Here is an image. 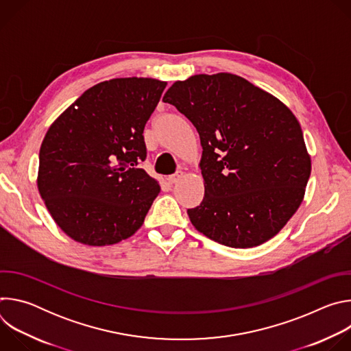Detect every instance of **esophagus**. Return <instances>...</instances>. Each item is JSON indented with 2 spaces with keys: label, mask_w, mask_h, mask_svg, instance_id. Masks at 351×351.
<instances>
[{
  "label": "esophagus",
  "mask_w": 351,
  "mask_h": 351,
  "mask_svg": "<svg viewBox=\"0 0 351 351\" xmlns=\"http://www.w3.org/2000/svg\"><path fill=\"white\" fill-rule=\"evenodd\" d=\"M182 176H183V172H176L175 175H171L169 178H168V182L171 183V184H173V183H176V182H179L180 179H182Z\"/></svg>",
  "instance_id": "34e87169"
}]
</instances>
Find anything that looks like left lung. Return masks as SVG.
<instances>
[{
    "mask_svg": "<svg viewBox=\"0 0 351 351\" xmlns=\"http://www.w3.org/2000/svg\"><path fill=\"white\" fill-rule=\"evenodd\" d=\"M164 103L197 129L204 198L193 226L223 245L250 248L278 234L303 203L311 158L302 126L271 93L221 72L175 82Z\"/></svg>",
    "mask_w": 351,
    "mask_h": 351,
    "instance_id": "8db88e82",
    "label": "left lung"
}]
</instances>
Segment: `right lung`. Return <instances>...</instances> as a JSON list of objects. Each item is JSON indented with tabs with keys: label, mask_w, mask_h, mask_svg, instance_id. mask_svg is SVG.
I'll list each match as a JSON object with an SVG mask.
<instances>
[{
	"label": "right lung",
	"mask_w": 351,
	"mask_h": 351,
	"mask_svg": "<svg viewBox=\"0 0 351 351\" xmlns=\"http://www.w3.org/2000/svg\"><path fill=\"white\" fill-rule=\"evenodd\" d=\"M167 82L117 77L86 90L47 130L37 187L56 223L86 245L134 234L161 187L140 168L143 130Z\"/></svg>",
	"instance_id": "obj_1"
}]
</instances>
